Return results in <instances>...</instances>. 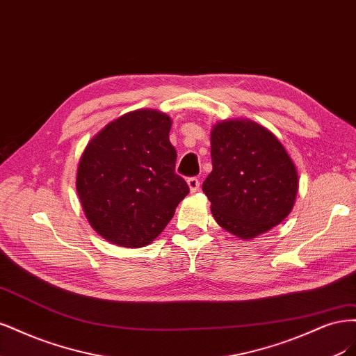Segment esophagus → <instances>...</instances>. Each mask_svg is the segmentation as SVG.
<instances>
[{"mask_svg":"<svg viewBox=\"0 0 356 356\" xmlns=\"http://www.w3.org/2000/svg\"><path fill=\"white\" fill-rule=\"evenodd\" d=\"M188 186H189V191L192 193L198 192V189H200V180L197 177H189L188 179Z\"/></svg>","mask_w":356,"mask_h":356,"instance_id":"esophagus-1","label":"esophagus"}]
</instances>
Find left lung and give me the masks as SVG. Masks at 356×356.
Segmentation results:
<instances>
[{
  "mask_svg": "<svg viewBox=\"0 0 356 356\" xmlns=\"http://www.w3.org/2000/svg\"><path fill=\"white\" fill-rule=\"evenodd\" d=\"M213 171L202 183L214 220L239 239L278 226L294 207L299 175L284 145L251 120L213 125Z\"/></svg>",
  "mask_w": 356,
  "mask_h": 356,
  "instance_id": "8db88e82",
  "label": "left lung"
}]
</instances>
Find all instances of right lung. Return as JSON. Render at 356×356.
I'll use <instances>...</instances> for the list:
<instances>
[{"mask_svg": "<svg viewBox=\"0 0 356 356\" xmlns=\"http://www.w3.org/2000/svg\"><path fill=\"white\" fill-rule=\"evenodd\" d=\"M171 118L137 109L106 124L79 158L76 192L88 223L109 243L149 245L189 193L176 175Z\"/></svg>", "mask_w": 356, "mask_h": 356, "instance_id": "1", "label": "right lung"}]
</instances>
